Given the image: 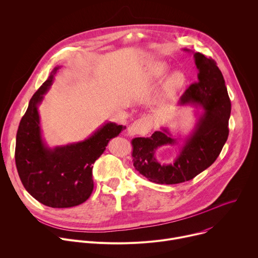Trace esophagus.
I'll list each match as a JSON object with an SVG mask.
<instances>
[{
	"label": "esophagus",
	"mask_w": 258,
	"mask_h": 258,
	"mask_svg": "<svg viewBox=\"0 0 258 258\" xmlns=\"http://www.w3.org/2000/svg\"><path fill=\"white\" fill-rule=\"evenodd\" d=\"M153 127V120L151 117H144L136 120L128 128V134L133 135H146Z\"/></svg>",
	"instance_id": "1"
}]
</instances>
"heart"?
Masks as SVG:
<instances>
[{"instance_id": "b5f03b06", "label": "heart", "mask_w": 258, "mask_h": 258, "mask_svg": "<svg viewBox=\"0 0 258 258\" xmlns=\"http://www.w3.org/2000/svg\"><path fill=\"white\" fill-rule=\"evenodd\" d=\"M166 70H167V66L163 63H160L154 66V68L152 69V74L156 77H159V76H162L166 72ZM183 82H184V76L182 73L176 72L172 74L166 82V87H165L166 92L173 93L174 91H176L178 88L182 86Z\"/></svg>"}]
</instances>
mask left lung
Masks as SVG:
<instances>
[{"instance_id": "left-lung-1", "label": "left lung", "mask_w": 258, "mask_h": 258, "mask_svg": "<svg viewBox=\"0 0 258 258\" xmlns=\"http://www.w3.org/2000/svg\"><path fill=\"white\" fill-rule=\"evenodd\" d=\"M194 59L199 71L198 81L186 89L180 105L193 104L203 112L174 164L163 165L154 157L160 146L178 143L168 129L156 131L150 137L134 138L131 142L133 166L151 182L170 185L193 179L215 163L228 139L231 101L223 74L212 58L195 53Z\"/></svg>"}]
</instances>
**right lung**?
<instances>
[{
    "label": "right lung",
    "mask_w": 258,
    "mask_h": 258,
    "mask_svg": "<svg viewBox=\"0 0 258 258\" xmlns=\"http://www.w3.org/2000/svg\"><path fill=\"white\" fill-rule=\"evenodd\" d=\"M58 69H54L29 101L16 135L15 162L20 180L32 197L46 207L65 209L89 198L93 190L92 164L126 126L106 123L84 141L55 148L46 146L37 107Z\"/></svg>",
    "instance_id": "obj_1"
}]
</instances>
